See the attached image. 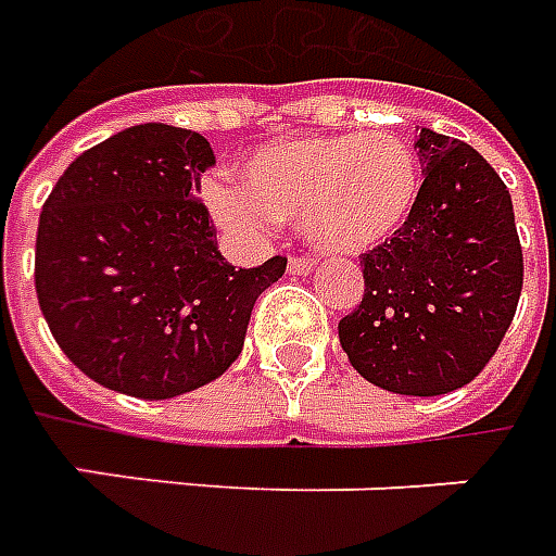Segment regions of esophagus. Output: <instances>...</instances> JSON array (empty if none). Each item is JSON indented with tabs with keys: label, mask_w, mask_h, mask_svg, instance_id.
Returning <instances> with one entry per match:
<instances>
[{
	"label": "esophagus",
	"mask_w": 556,
	"mask_h": 556,
	"mask_svg": "<svg viewBox=\"0 0 556 556\" xmlns=\"http://www.w3.org/2000/svg\"><path fill=\"white\" fill-rule=\"evenodd\" d=\"M287 269H290V275H307L316 269V261L313 257H290Z\"/></svg>",
	"instance_id": "obj_1"
}]
</instances>
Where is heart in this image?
<instances>
[{
    "instance_id": "obj_1",
    "label": "heart",
    "mask_w": 556,
    "mask_h": 556,
    "mask_svg": "<svg viewBox=\"0 0 556 556\" xmlns=\"http://www.w3.org/2000/svg\"><path fill=\"white\" fill-rule=\"evenodd\" d=\"M243 187L204 184L216 223L243 243H257L295 219L319 249L357 254L390 240L421 193V161L402 135L278 137L240 164Z\"/></svg>"
}]
</instances>
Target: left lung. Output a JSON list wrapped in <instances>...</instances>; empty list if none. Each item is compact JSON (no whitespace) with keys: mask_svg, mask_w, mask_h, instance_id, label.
Wrapping results in <instances>:
<instances>
[{"mask_svg":"<svg viewBox=\"0 0 556 556\" xmlns=\"http://www.w3.org/2000/svg\"><path fill=\"white\" fill-rule=\"evenodd\" d=\"M419 202L361 254L363 302L340 319L357 372L399 395L466 387L498 352L525 281L507 187L483 154L421 128Z\"/></svg>","mask_w":556,"mask_h":556,"instance_id":"8db88e82","label":"left lung"}]
</instances>
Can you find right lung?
<instances>
[{"instance_id":"add662e5","label":"right lung","mask_w":556,"mask_h":556,"mask_svg":"<svg viewBox=\"0 0 556 556\" xmlns=\"http://www.w3.org/2000/svg\"><path fill=\"white\" fill-rule=\"evenodd\" d=\"M214 149L146 123L78 154L37 225L35 287L61 352L96 383L146 402L199 390L243 352L275 254L233 269L199 199Z\"/></svg>"}]
</instances>
